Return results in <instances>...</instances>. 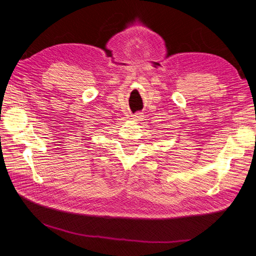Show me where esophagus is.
Masks as SVG:
<instances>
[{
  "label": "esophagus",
  "instance_id": "obj_1",
  "mask_svg": "<svg viewBox=\"0 0 256 256\" xmlns=\"http://www.w3.org/2000/svg\"><path fill=\"white\" fill-rule=\"evenodd\" d=\"M132 118H134V120H136V122L142 120H143V113H142V112H136V113H134V114L132 115Z\"/></svg>",
  "mask_w": 256,
  "mask_h": 256
}]
</instances>
